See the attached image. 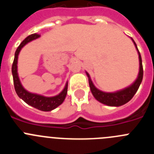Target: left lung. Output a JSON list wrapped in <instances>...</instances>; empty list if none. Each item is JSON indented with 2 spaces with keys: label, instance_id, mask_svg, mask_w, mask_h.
I'll use <instances>...</instances> for the list:
<instances>
[{
  "label": "left lung",
  "instance_id": "left-lung-1",
  "mask_svg": "<svg viewBox=\"0 0 154 154\" xmlns=\"http://www.w3.org/2000/svg\"><path fill=\"white\" fill-rule=\"evenodd\" d=\"M133 40V43L135 45L136 48H137V51H138L139 54V59H140V72H139V75L137 79L136 80L135 82L130 87H128L126 89H123V90L119 91V92H113V93H108V92H104L102 91L99 90L94 86L92 84V81H91L90 78H89V75L86 72L87 75L89 78V86H90L91 92H92V95L94 97L97 99L98 101L100 103H103L107 106H119L122 105L126 104V103L130 101V99L134 96L136 92L138 90L139 87L140 85L141 82L143 80V65H142V58H141L140 53L139 51L138 48H137V44Z\"/></svg>",
  "mask_w": 154,
  "mask_h": 154
}]
</instances>
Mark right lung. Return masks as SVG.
<instances>
[{
	"mask_svg": "<svg viewBox=\"0 0 154 154\" xmlns=\"http://www.w3.org/2000/svg\"><path fill=\"white\" fill-rule=\"evenodd\" d=\"M39 36L40 35L36 33L30 35L29 36L27 37L26 38L21 42L17 48V50H16L14 62L13 64H12V75H13L14 85V89H15L17 96L21 99H23L27 104L33 106L34 108L42 110V111H51V110L58 107L59 105L62 104L64 100H65L68 91V83L65 85V89H63V91L60 94H58V96H54V97H45V96H39V95H36V94L30 93L28 91L25 90L21 85V82H20L17 72V56H18V54L21 49L23 48V46L25 45L28 42H31L34 39L38 38Z\"/></svg>",
	"mask_w": 154,
	"mask_h": 154,
	"instance_id": "add662e5",
	"label": "right lung"
}]
</instances>
